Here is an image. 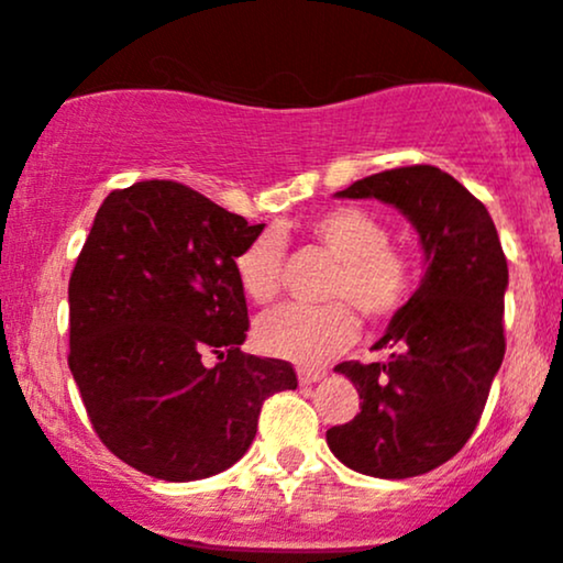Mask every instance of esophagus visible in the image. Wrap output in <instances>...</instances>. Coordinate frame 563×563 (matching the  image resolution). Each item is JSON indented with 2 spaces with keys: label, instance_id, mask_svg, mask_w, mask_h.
I'll return each mask as SVG.
<instances>
[{
  "label": "esophagus",
  "instance_id": "esophagus-1",
  "mask_svg": "<svg viewBox=\"0 0 563 563\" xmlns=\"http://www.w3.org/2000/svg\"><path fill=\"white\" fill-rule=\"evenodd\" d=\"M296 376H299L301 385H312V382L323 379L325 368H314V366H299L296 368Z\"/></svg>",
  "mask_w": 563,
  "mask_h": 563
}]
</instances>
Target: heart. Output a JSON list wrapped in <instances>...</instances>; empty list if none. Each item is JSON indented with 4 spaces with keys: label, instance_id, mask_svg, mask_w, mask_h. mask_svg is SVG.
<instances>
[{
    "label": "heart",
    "instance_id": "1",
    "mask_svg": "<svg viewBox=\"0 0 563 563\" xmlns=\"http://www.w3.org/2000/svg\"><path fill=\"white\" fill-rule=\"evenodd\" d=\"M307 238L339 258L325 307L286 305L264 314L256 342L267 355L296 363L329 361L357 336L356 307L372 323H387L409 305L417 269L404 249L390 243V227L357 206H333L305 224ZM283 240L264 230L234 253V275L253 305H269L280 291Z\"/></svg>",
    "mask_w": 563,
    "mask_h": 563
}]
</instances>
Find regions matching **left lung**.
<instances>
[{
	"instance_id": "obj_1",
	"label": "left lung",
	"mask_w": 563,
	"mask_h": 563,
	"mask_svg": "<svg viewBox=\"0 0 563 563\" xmlns=\"http://www.w3.org/2000/svg\"><path fill=\"white\" fill-rule=\"evenodd\" d=\"M339 197H376L417 227L422 286L374 350L385 363H339L361 395V413L325 432L344 465L374 478L435 471L467 443L505 357L508 262L489 211L435 165L361 178Z\"/></svg>"
}]
</instances>
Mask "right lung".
Returning <instances> with one entry per match:
<instances>
[{"instance_id": "right-lung-1", "label": "right lung", "mask_w": 563, "mask_h": 563, "mask_svg": "<svg viewBox=\"0 0 563 563\" xmlns=\"http://www.w3.org/2000/svg\"><path fill=\"white\" fill-rule=\"evenodd\" d=\"M262 230L159 178L98 208L69 280V368L96 435L135 471H227L256 438L264 400L299 385L288 361L240 350L249 305L234 253Z\"/></svg>"}]
</instances>
